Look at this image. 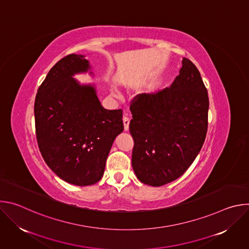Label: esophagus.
<instances>
[{
  "mask_svg": "<svg viewBox=\"0 0 249 249\" xmlns=\"http://www.w3.org/2000/svg\"><path fill=\"white\" fill-rule=\"evenodd\" d=\"M123 124H124V129L125 131H128L129 130V124H130V119L129 117L127 116V114L125 113L124 116H123Z\"/></svg>",
  "mask_w": 249,
  "mask_h": 249,
  "instance_id": "34e87169",
  "label": "esophagus"
}]
</instances>
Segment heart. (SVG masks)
Segmentation results:
<instances>
[{"instance_id": "b5f03b06", "label": "heart", "mask_w": 249, "mask_h": 249, "mask_svg": "<svg viewBox=\"0 0 249 249\" xmlns=\"http://www.w3.org/2000/svg\"><path fill=\"white\" fill-rule=\"evenodd\" d=\"M113 94L114 95H118V90L117 89H113Z\"/></svg>"}]
</instances>
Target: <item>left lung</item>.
<instances>
[{
	"instance_id": "1",
	"label": "left lung",
	"mask_w": 249,
	"mask_h": 249,
	"mask_svg": "<svg viewBox=\"0 0 249 249\" xmlns=\"http://www.w3.org/2000/svg\"><path fill=\"white\" fill-rule=\"evenodd\" d=\"M130 110L138 179L161 186L178 178L198 156L208 129V91L196 66L183 58L170 88L137 95Z\"/></svg>"
}]
</instances>
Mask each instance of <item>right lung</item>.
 Returning a JSON list of instances; mask_svg holds the SVG:
<instances>
[{"label": "right lung", "instance_id": "add662e5", "mask_svg": "<svg viewBox=\"0 0 249 249\" xmlns=\"http://www.w3.org/2000/svg\"><path fill=\"white\" fill-rule=\"evenodd\" d=\"M90 69L84 55L64 57L49 71L34 102L42 158L61 179L78 186L101 179L113 142L124 130L122 110L103 108L94 85L73 78Z\"/></svg>", "mask_w": 249, "mask_h": 249}]
</instances>
